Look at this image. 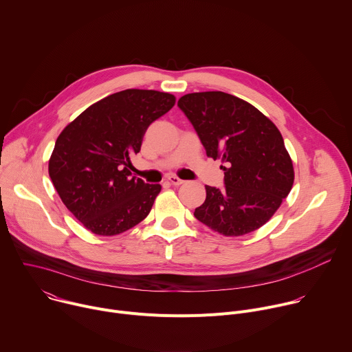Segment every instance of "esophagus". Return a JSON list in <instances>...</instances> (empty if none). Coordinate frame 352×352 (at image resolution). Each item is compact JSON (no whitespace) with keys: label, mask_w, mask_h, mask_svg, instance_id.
Returning <instances> with one entry per match:
<instances>
[{"label":"esophagus","mask_w":352,"mask_h":352,"mask_svg":"<svg viewBox=\"0 0 352 352\" xmlns=\"http://www.w3.org/2000/svg\"><path fill=\"white\" fill-rule=\"evenodd\" d=\"M168 182L173 184V185H175V186H179V185L184 184V181L179 179L178 177H175V175H170V177H168Z\"/></svg>","instance_id":"1"}]
</instances>
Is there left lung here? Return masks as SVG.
Here are the masks:
<instances>
[{
  "label": "left lung",
  "instance_id": "1",
  "mask_svg": "<svg viewBox=\"0 0 352 352\" xmlns=\"http://www.w3.org/2000/svg\"><path fill=\"white\" fill-rule=\"evenodd\" d=\"M178 107L192 122L208 157L224 166V189L206 185L193 216L213 231L239 236L266 224L294 184L292 160L278 128L256 107L224 91L182 96Z\"/></svg>",
  "mask_w": 352,
  "mask_h": 352
}]
</instances>
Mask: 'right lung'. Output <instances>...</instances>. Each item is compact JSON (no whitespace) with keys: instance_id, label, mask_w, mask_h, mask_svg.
I'll return each instance as SVG.
<instances>
[{"instance_id":"1","label":"right lung","mask_w":352,"mask_h":352,"mask_svg":"<svg viewBox=\"0 0 352 352\" xmlns=\"http://www.w3.org/2000/svg\"><path fill=\"white\" fill-rule=\"evenodd\" d=\"M175 104V96L126 89L87 107L57 138L48 175L63 204L86 230L111 236L152 210L162 185L131 177L148 125Z\"/></svg>"}]
</instances>
